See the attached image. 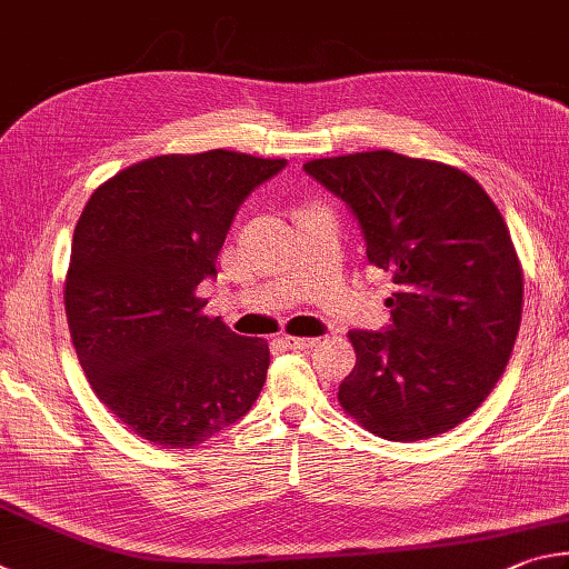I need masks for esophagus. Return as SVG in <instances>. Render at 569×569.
<instances>
[{
    "instance_id": "34e87169",
    "label": "esophagus",
    "mask_w": 569,
    "mask_h": 569,
    "mask_svg": "<svg viewBox=\"0 0 569 569\" xmlns=\"http://www.w3.org/2000/svg\"><path fill=\"white\" fill-rule=\"evenodd\" d=\"M282 342L287 350H312V347L317 345V340H312V337H282Z\"/></svg>"
}]
</instances>
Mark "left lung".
I'll return each mask as SVG.
<instances>
[{"label": "left lung", "mask_w": 569, "mask_h": 569, "mask_svg": "<svg viewBox=\"0 0 569 569\" xmlns=\"http://www.w3.org/2000/svg\"><path fill=\"white\" fill-rule=\"evenodd\" d=\"M305 172L352 209L392 277V325L352 330L342 410L395 442L442 435L495 390L522 320V267L490 194L462 169L377 149Z\"/></svg>", "instance_id": "left-lung-1"}]
</instances>
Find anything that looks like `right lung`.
Wrapping results in <instances>:
<instances>
[{
	"label": "right lung",
	"instance_id": "right-lung-1",
	"mask_svg": "<svg viewBox=\"0 0 569 569\" xmlns=\"http://www.w3.org/2000/svg\"><path fill=\"white\" fill-rule=\"evenodd\" d=\"M287 162L229 149L144 159L107 179L74 227L64 310L94 395L129 432L194 447L249 412L269 347L207 317L197 287L239 204Z\"/></svg>",
	"mask_w": 569,
	"mask_h": 569
}]
</instances>
